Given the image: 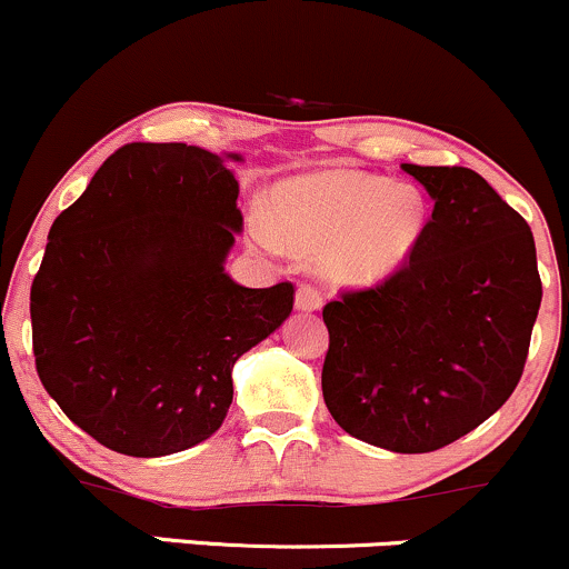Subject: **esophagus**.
I'll return each mask as SVG.
<instances>
[{
	"label": "esophagus",
	"mask_w": 569,
	"mask_h": 569,
	"mask_svg": "<svg viewBox=\"0 0 569 569\" xmlns=\"http://www.w3.org/2000/svg\"><path fill=\"white\" fill-rule=\"evenodd\" d=\"M296 306L301 311H317L319 306H322V292H319V287L303 282L298 284L296 290Z\"/></svg>",
	"instance_id": "34e87169"
}]
</instances>
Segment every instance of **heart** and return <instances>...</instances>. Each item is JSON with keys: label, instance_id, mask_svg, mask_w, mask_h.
I'll return each instance as SVG.
<instances>
[{"label": "heart", "instance_id": "1", "mask_svg": "<svg viewBox=\"0 0 569 569\" xmlns=\"http://www.w3.org/2000/svg\"><path fill=\"white\" fill-rule=\"evenodd\" d=\"M277 226L252 220L263 247L317 258L341 284H368L395 271L425 231L427 203L413 184L373 174H322L287 182L273 201Z\"/></svg>", "mask_w": 569, "mask_h": 569}]
</instances>
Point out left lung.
Wrapping results in <instances>:
<instances>
[{
    "label": "left lung",
    "mask_w": 569,
    "mask_h": 569,
    "mask_svg": "<svg viewBox=\"0 0 569 569\" xmlns=\"http://www.w3.org/2000/svg\"><path fill=\"white\" fill-rule=\"evenodd\" d=\"M436 201L379 284L325 303V406L349 436L425 455L487 422L525 373L542 284L527 220L465 166L403 163Z\"/></svg>",
    "instance_id": "8db88e82"
}]
</instances>
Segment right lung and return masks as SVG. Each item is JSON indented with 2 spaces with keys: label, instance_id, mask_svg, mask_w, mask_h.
I'll return each instance as SVG.
<instances>
[{
  "label": "right lung",
  "instance_id": "1",
  "mask_svg": "<svg viewBox=\"0 0 569 569\" xmlns=\"http://www.w3.org/2000/svg\"><path fill=\"white\" fill-rule=\"evenodd\" d=\"M236 199L214 152L131 142L50 228L31 282L37 373L118 455L207 440L233 400V362L290 317L292 282L250 290L222 268L241 231Z\"/></svg>",
  "mask_w": 569,
  "mask_h": 569
}]
</instances>
